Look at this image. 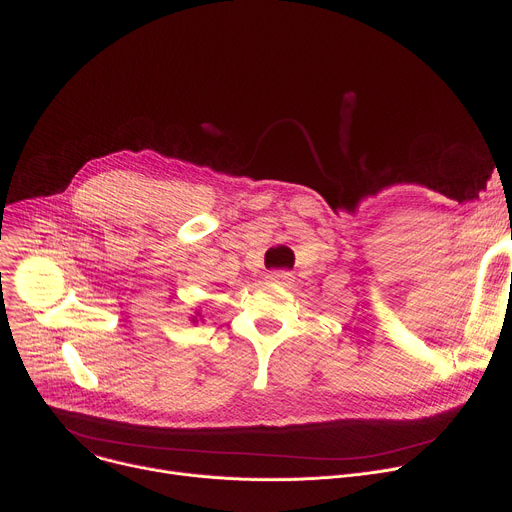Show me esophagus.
Wrapping results in <instances>:
<instances>
[{"mask_svg":"<svg viewBox=\"0 0 512 512\" xmlns=\"http://www.w3.org/2000/svg\"><path fill=\"white\" fill-rule=\"evenodd\" d=\"M267 282H274V284H288L292 280V274L286 270H274L265 276Z\"/></svg>","mask_w":512,"mask_h":512,"instance_id":"34e87169","label":"esophagus"}]
</instances>
